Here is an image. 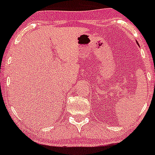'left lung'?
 Instances as JSON below:
<instances>
[{
	"label": "left lung",
	"instance_id": "left-lung-1",
	"mask_svg": "<svg viewBox=\"0 0 155 155\" xmlns=\"http://www.w3.org/2000/svg\"><path fill=\"white\" fill-rule=\"evenodd\" d=\"M137 44H138V43H137Z\"/></svg>",
	"mask_w": 155,
	"mask_h": 155
}]
</instances>
